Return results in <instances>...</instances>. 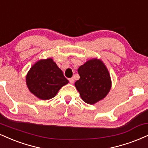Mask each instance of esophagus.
Instances as JSON below:
<instances>
[{
	"instance_id": "obj_1",
	"label": "esophagus",
	"mask_w": 148,
	"mask_h": 148,
	"mask_svg": "<svg viewBox=\"0 0 148 148\" xmlns=\"http://www.w3.org/2000/svg\"><path fill=\"white\" fill-rule=\"evenodd\" d=\"M69 83H71V84H73V83H74V78H70V79H69Z\"/></svg>"
}]
</instances>
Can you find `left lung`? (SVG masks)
Returning <instances> with one entry per match:
<instances>
[{"instance_id": "obj_1", "label": "left lung", "mask_w": 148, "mask_h": 148, "mask_svg": "<svg viewBox=\"0 0 148 148\" xmlns=\"http://www.w3.org/2000/svg\"><path fill=\"white\" fill-rule=\"evenodd\" d=\"M78 73L80 79L75 82V87L84 102L92 105L106 97L112 81L108 69L101 60H88L79 67Z\"/></svg>"}]
</instances>
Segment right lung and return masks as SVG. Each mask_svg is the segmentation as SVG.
<instances>
[{
	"mask_svg": "<svg viewBox=\"0 0 148 148\" xmlns=\"http://www.w3.org/2000/svg\"><path fill=\"white\" fill-rule=\"evenodd\" d=\"M68 83L61 69L50 58L36 62L26 76L29 90L41 100L52 99Z\"/></svg>",
	"mask_w": 148,
	"mask_h": 148,
	"instance_id": "1",
	"label": "right lung"
}]
</instances>
